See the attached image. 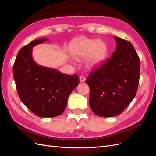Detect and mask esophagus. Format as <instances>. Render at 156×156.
<instances>
[{"mask_svg": "<svg viewBox=\"0 0 156 156\" xmlns=\"http://www.w3.org/2000/svg\"><path fill=\"white\" fill-rule=\"evenodd\" d=\"M79 80H80V81H81V83H84V82H85V81H86V78L84 76H83V75H81V76L79 77Z\"/></svg>", "mask_w": 156, "mask_h": 156, "instance_id": "1", "label": "esophagus"}]
</instances>
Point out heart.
<instances>
[{"label": "heart", "mask_w": 156, "mask_h": 156, "mask_svg": "<svg viewBox=\"0 0 156 156\" xmlns=\"http://www.w3.org/2000/svg\"><path fill=\"white\" fill-rule=\"evenodd\" d=\"M107 46L102 40L81 37L75 41L71 46L70 53L76 60L85 57L86 67L92 69L100 65L106 58Z\"/></svg>", "instance_id": "1"}]
</instances>
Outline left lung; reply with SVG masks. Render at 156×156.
I'll use <instances>...</instances> for the list:
<instances>
[{
    "label": "left lung",
    "instance_id": "1",
    "mask_svg": "<svg viewBox=\"0 0 156 156\" xmlns=\"http://www.w3.org/2000/svg\"><path fill=\"white\" fill-rule=\"evenodd\" d=\"M114 38L116 48L111 58L86 80L90 106L101 117L121 114L133 100L139 85L140 63L133 45L116 36Z\"/></svg>",
    "mask_w": 156,
    "mask_h": 156
}]
</instances>
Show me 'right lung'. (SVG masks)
<instances>
[{"label": "right lung", "instance_id": "add662e5", "mask_svg": "<svg viewBox=\"0 0 156 156\" xmlns=\"http://www.w3.org/2000/svg\"><path fill=\"white\" fill-rule=\"evenodd\" d=\"M41 38L23 47L13 66V75L21 101L37 116L55 117L66 107L68 99L79 80L76 74L67 75L42 66L32 58L33 47L48 41Z\"/></svg>", "mask_w": 156, "mask_h": 156}]
</instances>
